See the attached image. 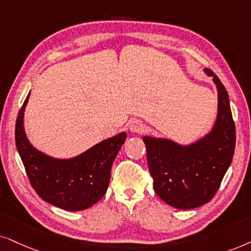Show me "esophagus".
I'll list each match as a JSON object with an SVG mask.
<instances>
[{"mask_svg":"<svg viewBox=\"0 0 251 251\" xmlns=\"http://www.w3.org/2000/svg\"><path fill=\"white\" fill-rule=\"evenodd\" d=\"M128 128L132 133H141L143 129V124L140 120H132L128 124Z\"/></svg>","mask_w":251,"mask_h":251,"instance_id":"esophagus-1","label":"esophagus"}]
</instances>
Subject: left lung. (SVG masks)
I'll return each instance as SVG.
<instances>
[{
	"label": "left lung",
	"mask_w": 251,
	"mask_h": 251,
	"mask_svg": "<svg viewBox=\"0 0 251 251\" xmlns=\"http://www.w3.org/2000/svg\"><path fill=\"white\" fill-rule=\"evenodd\" d=\"M218 93V109L212 127L190 143L145 135L147 160L153 189L166 204L179 210L199 208L211 200L232 163L235 125L226 88L211 70Z\"/></svg>",
	"instance_id": "obj_1"
}]
</instances>
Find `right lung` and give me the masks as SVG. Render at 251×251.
Instances as JSON below:
<instances>
[{
  "label": "right lung",
  "mask_w": 251,
  "mask_h": 251,
  "mask_svg": "<svg viewBox=\"0 0 251 251\" xmlns=\"http://www.w3.org/2000/svg\"><path fill=\"white\" fill-rule=\"evenodd\" d=\"M26 98L16 122V146L29 182L49 204L68 211H82L103 198L110 182L111 166L127 134H119L96 143L70 158H57L40 151L29 142L24 125Z\"/></svg>",
  "instance_id": "add662e5"
}]
</instances>
